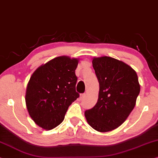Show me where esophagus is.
Segmentation results:
<instances>
[{
    "instance_id": "1",
    "label": "esophagus",
    "mask_w": 158,
    "mask_h": 158,
    "mask_svg": "<svg viewBox=\"0 0 158 158\" xmlns=\"http://www.w3.org/2000/svg\"><path fill=\"white\" fill-rule=\"evenodd\" d=\"M85 96V93H83V94H81V99H83V98H84Z\"/></svg>"
}]
</instances>
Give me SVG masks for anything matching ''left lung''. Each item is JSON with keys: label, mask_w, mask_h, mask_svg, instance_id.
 Here are the masks:
<instances>
[{"label": "left lung", "mask_w": 158, "mask_h": 158, "mask_svg": "<svg viewBox=\"0 0 158 158\" xmlns=\"http://www.w3.org/2000/svg\"><path fill=\"white\" fill-rule=\"evenodd\" d=\"M93 66L100 85L97 103L87 110L88 124L108 132L123 124L135 107L140 86L136 72L126 63L110 57L95 58Z\"/></svg>", "instance_id": "8db88e82"}]
</instances>
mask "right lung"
Segmentation results:
<instances>
[{
	"label": "right lung",
	"mask_w": 158,
	"mask_h": 158,
	"mask_svg": "<svg viewBox=\"0 0 158 158\" xmlns=\"http://www.w3.org/2000/svg\"><path fill=\"white\" fill-rule=\"evenodd\" d=\"M78 60L60 56L40 66L27 85L29 115L38 126L51 130L63 122L68 107L77 98L75 75Z\"/></svg>",
	"instance_id": "add662e5"
}]
</instances>
